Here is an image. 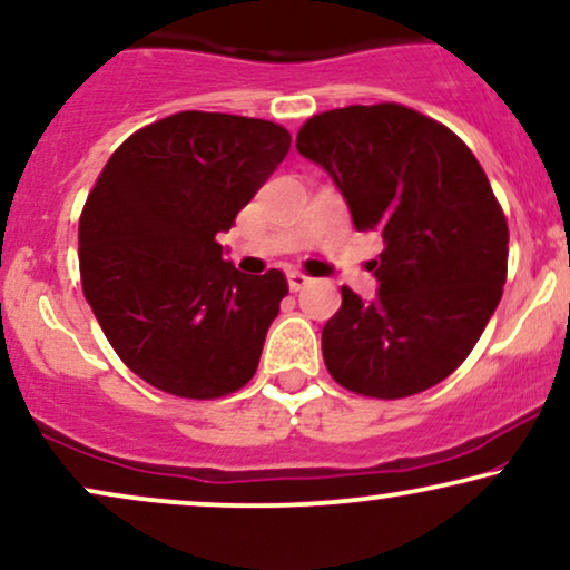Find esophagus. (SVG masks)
Segmentation results:
<instances>
[{
	"mask_svg": "<svg viewBox=\"0 0 570 570\" xmlns=\"http://www.w3.org/2000/svg\"><path fill=\"white\" fill-rule=\"evenodd\" d=\"M312 283V279L306 277V274H301V272H287V287H291L293 293H298V291H304V287Z\"/></svg>",
	"mask_w": 570,
	"mask_h": 570,
	"instance_id": "esophagus-1",
	"label": "esophagus"
}]
</instances>
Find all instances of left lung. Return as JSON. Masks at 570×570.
Segmentation results:
<instances>
[{
  "mask_svg": "<svg viewBox=\"0 0 570 570\" xmlns=\"http://www.w3.org/2000/svg\"><path fill=\"white\" fill-rule=\"evenodd\" d=\"M296 150L385 245L375 298L341 287L322 330L330 375L375 399L441 383L479 343L508 277V222L481 164L444 124L396 102L312 116Z\"/></svg>",
  "mask_w": 570,
  "mask_h": 570,
  "instance_id": "left-lung-1",
  "label": "left lung"
}]
</instances>
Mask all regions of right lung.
<instances>
[{
  "instance_id": "obj_1",
  "label": "right lung",
  "mask_w": 570,
  "mask_h": 570,
  "mask_svg": "<svg viewBox=\"0 0 570 570\" xmlns=\"http://www.w3.org/2000/svg\"><path fill=\"white\" fill-rule=\"evenodd\" d=\"M291 150L283 126L227 114L160 118L105 164L79 219L81 285L105 338L181 399L243 389L287 296L283 272H237L216 243Z\"/></svg>"
}]
</instances>
